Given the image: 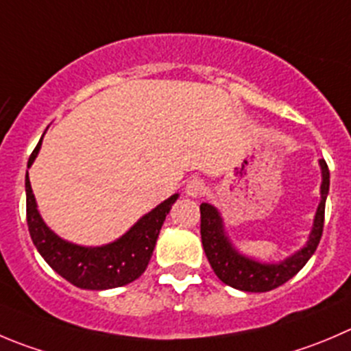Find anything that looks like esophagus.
<instances>
[{
	"label": "esophagus",
	"mask_w": 351,
	"mask_h": 351,
	"mask_svg": "<svg viewBox=\"0 0 351 351\" xmlns=\"http://www.w3.org/2000/svg\"><path fill=\"white\" fill-rule=\"evenodd\" d=\"M205 182L202 181V179H191V181L186 184V195L189 196V198H199V196L205 193Z\"/></svg>",
	"instance_id": "1"
}]
</instances>
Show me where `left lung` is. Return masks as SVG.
<instances>
[{
	"instance_id": "left-lung-1",
	"label": "left lung",
	"mask_w": 351,
	"mask_h": 351,
	"mask_svg": "<svg viewBox=\"0 0 351 351\" xmlns=\"http://www.w3.org/2000/svg\"><path fill=\"white\" fill-rule=\"evenodd\" d=\"M322 170V184H320V203L317 206L315 219H313L312 231L308 241L295 255L288 256L278 263H262L250 256L241 255L232 246L231 239L226 234L223 220L219 210L208 203L199 205L202 213V243L205 255L212 265L213 272L223 285L239 291L248 293H265L285 285L286 281L298 274L303 269L310 256L315 253L319 246L320 236L324 229V210H326V198L329 193V169L326 160H319Z\"/></svg>"
}]
</instances>
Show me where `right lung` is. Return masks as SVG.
<instances>
[{
	"mask_svg": "<svg viewBox=\"0 0 351 351\" xmlns=\"http://www.w3.org/2000/svg\"><path fill=\"white\" fill-rule=\"evenodd\" d=\"M43 141V138H41ZM41 141L29 156L27 169L38 156ZM27 226L34 246L63 279L82 289H112L136 281L148 267L160 229L179 195H172L143 215L123 236L103 246H79L56 236L38 212L29 172L25 173Z\"/></svg>",
	"mask_w": 351,
	"mask_h": 351,
	"instance_id": "obj_1",
	"label": "right lung"
}]
</instances>
